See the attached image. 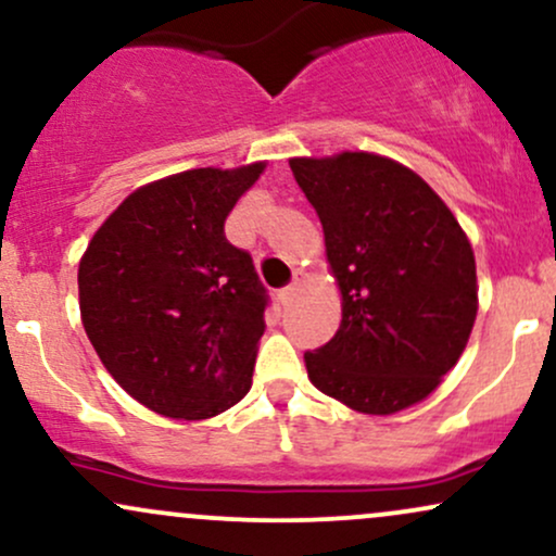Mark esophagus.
I'll return each instance as SVG.
<instances>
[{
  "label": "esophagus",
  "mask_w": 556,
  "mask_h": 556,
  "mask_svg": "<svg viewBox=\"0 0 556 556\" xmlns=\"http://www.w3.org/2000/svg\"><path fill=\"white\" fill-rule=\"evenodd\" d=\"M300 287H303V279L295 277V282H292L290 287H285V290L279 292V300H282V305H290L292 300H295V295H298Z\"/></svg>",
  "instance_id": "esophagus-1"
}]
</instances>
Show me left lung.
Masks as SVG:
<instances>
[{"instance_id":"obj_1","label":"left lung","mask_w":556,"mask_h":556,"mask_svg":"<svg viewBox=\"0 0 556 556\" xmlns=\"http://www.w3.org/2000/svg\"><path fill=\"white\" fill-rule=\"evenodd\" d=\"M342 295L337 334L305 353L318 392L363 416L418 405L460 361L478 314L468 235L424 177L371 151L295 156Z\"/></svg>"}]
</instances>
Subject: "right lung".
Returning a JSON list of instances; mask_svg holds the SVG:
<instances>
[{
	"label": "right lung",
	"mask_w": 556,
	"mask_h": 556,
	"mask_svg": "<svg viewBox=\"0 0 556 556\" xmlns=\"http://www.w3.org/2000/svg\"><path fill=\"white\" fill-rule=\"evenodd\" d=\"M266 162L140 185L78 266L80 321L112 379L164 418L206 420L245 397L266 292L225 219Z\"/></svg>",
	"instance_id": "obj_1"
}]
</instances>
